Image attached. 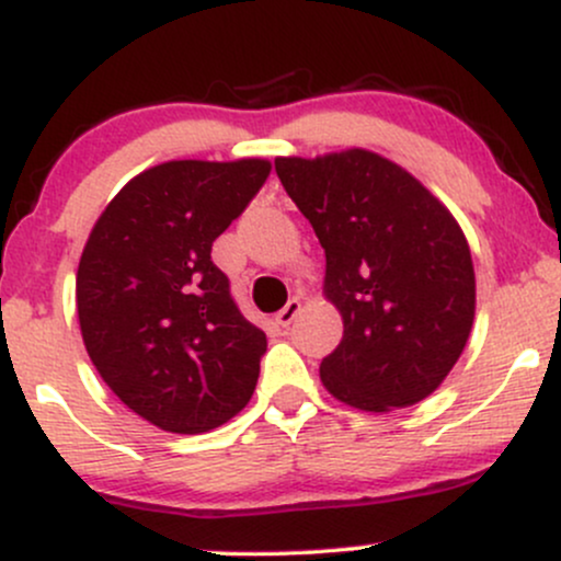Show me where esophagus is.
I'll return each mask as SVG.
<instances>
[{"label":"esophagus","instance_id":"34e87169","mask_svg":"<svg viewBox=\"0 0 561 561\" xmlns=\"http://www.w3.org/2000/svg\"><path fill=\"white\" fill-rule=\"evenodd\" d=\"M300 313V300L298 298H293V300H287V306L282 308L279 313H276V324L279 327H289L295 321V317H298Z\"/></svg>","mask_w":561,"mask_h":561}]
</instances>
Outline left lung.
<instances>
[{
	"label": "left lung",
	"instance_id": "8db88e82",
	"mask_svg": "<svg viewBox=\"0 0 561 561\" xmlns=\"http://www.w3.org/2000/svg\"><path fill=\"white\" fill-rule=\"evenodd\" d=\"M274 165L324 248V298L343 317L321 385L371 414L433 396L474 321V266L459 221L403 165L364 147Z\"/></svg>",
	"mask_w": 561,
	"mask_h": 561
}]
</instances>
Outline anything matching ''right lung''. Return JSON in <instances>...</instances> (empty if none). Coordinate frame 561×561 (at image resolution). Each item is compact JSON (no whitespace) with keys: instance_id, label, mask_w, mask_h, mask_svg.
<instances>
[{"instance_id":"add662e5","label":"right lung","mask_w":561,"mask_h":561,"mask_svg":"<svg viewBox=\"0 0 561 561\" xmlns=\"http://www.w3.org/2000/svg\"><path fill=\"white\" fill-rule=\"evenodd\" d=\"M272 163L169 160L137 173L94 221L76 272L81 337L134 414L199 435L248 405L266 332L242 317L210 261Z\"/></svg>"}]
</instances>
